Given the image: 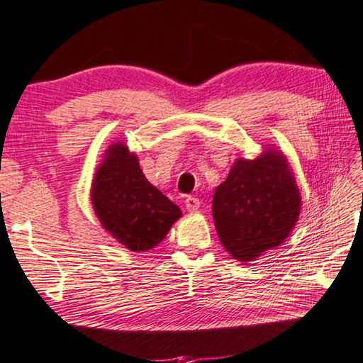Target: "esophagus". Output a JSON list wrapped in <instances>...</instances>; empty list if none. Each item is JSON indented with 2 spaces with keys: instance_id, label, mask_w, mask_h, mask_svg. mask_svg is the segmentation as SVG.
<instances>
[{
  "instance_id": "obj_1",
  "label": "esophagus",
  "mask_w": 363,
  "mask_h": 363,
  "mask_svg": "<svg viewBox=\"0 0 363 363\" xmlns=\"http://www.w3.org/2000/svg\"><path fill=\"white\" fill-rule=\"evenodd\" d=\"M199 199L198 198H194V196H188V198L185 199V206H186V209L189 211V212H194V211H198L199 209Z\"/></svg>"
}]
</instances>
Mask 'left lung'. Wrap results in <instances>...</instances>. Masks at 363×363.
Masks as SVG:
<instances>
[{"instance_id": "obj_1", "label": "left lung", "mask_w": 363, "mask_h": 363, "mask_svg": "<svg viewBox=\"0 0 363 363\" xmlns=\"http://www.w3.org/2000/svg\"><path fill=\"white\" fill-rule=\"evenodd\" d=\"M301 204L286 157L267 150L252 160H235L213 194L212 216L223 247L249 262L284 242L298 222Z\"/></svg>"}]
</instances>
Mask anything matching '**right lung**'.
I'll return each instance as SVG.
<instances>
[{
  "label": "right lung",
  "mask_w": 363,
  "mask_h": 363,
  "mask_svg": "<svg viewBox=\"0 0 363 363\" xmlns=\"http://www.w3.org/2000/svg\"><path fill=\"white\" fill-rule=\"evenodd\" d=\"M91 203L104 230L133 252L164 240L182 211L147 182L136 154L117 141L106 150L91 185Z\"/></svg>",
  "instance_id": "obj_1"
}]
</instances>
